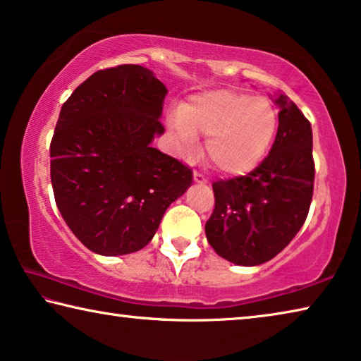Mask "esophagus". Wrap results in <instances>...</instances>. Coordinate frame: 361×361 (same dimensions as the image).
I'll list each match as a JSON object with an SVG mask.
<instances>
[{
    "mask_svg": "<svg viewBox=\"0 0 361 361\" xmlns=\"http://www.w3.org/2000/svg\"><path fill=\"white\" fill-rule=\"evenodd\" d=\"M193 180L197 182V184H206V177L202 173H198V171L193 173Z\"/></svg>",
    "mask_w": 361,
    "mask_h": 361,
    "instance_id": "34e87169",
    "label": "esophagus"
}]
</instances>
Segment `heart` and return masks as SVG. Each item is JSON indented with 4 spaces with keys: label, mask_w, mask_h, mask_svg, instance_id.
Wrapping results in <instances>:
<instances>
[{
    "label": "heart",
    "mask_w": 361,
    "mask_h": 361,
    "mask_svg": "<svg viewBox=\"0 0 361 361\" xmlns=\"http://www.w3.org/2000/svg\"><path fill=\"white\" fill-rule=\"evenodd\" d=\"M180 149L192 153L198 134L208 135L206 155L224 174L252 171L270 149L279 128V115L267 99L217 90L193 96L169 116Z\"/></svg>",
    "instance_id": "b5f03b06"
}]
</instances>
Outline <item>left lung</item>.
<instances>
[{
	"instance_id": "8db88e82",
	"label": "left lung",
	"mask_w": 361,
	"mask_h": 361,
	"mask_svg": "<svg viewBox=\"0 0 361 361\" xmlns=\"http://www.w3.org/2000/svg\"><path fill=\"white\" fill-rule=\"evenodd\" d=\"M279 131L269 155L246 176L217 180L206 222L209 245L236 265H259L285 250L304 226L314 195L312 126L298 105L279 94Z\"/></svg>"
}]
</instances>
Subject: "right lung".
Masks as SVG:
<instances>
[{"mask_svg": "<svg viewBox=\"0 0 361 361\" xmlns=\"http://www.w3.org/2000/svg\"><path fill=\"white\" fill-rule=\"evenodd\" d=\"M166 86L149 68L99 70L62 105L51 140V182L63 221L100 256L150 243L192 169L152 147Z\"/></svg>", "mask_w": 361, "mask_h": 361, "instance_id": "right-lung-1", "label": "right lung"}]
</instances>
